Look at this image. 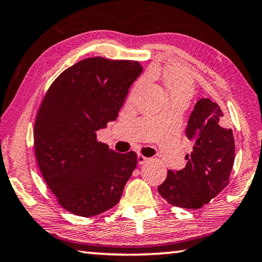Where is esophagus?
<instances>
[{
  "instance_id": "obj_1",
  "label": "esophagus",
  "mask_w": 262,
  "mask_h": 262,
  "mask_svg": "<svg viewBox=\"0 0 262 262\" xmlns=\"http://www.w3.org/2000/svg\"><path fill=\"white\" fill-rule=\"evenodd\" d=\"M137 160H138V164L142 165V164H144L145 162H146L147 158H146V157L142 156V155H138V156H137Z\"/></svg>"
}]
</instances>
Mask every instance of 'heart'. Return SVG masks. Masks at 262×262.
I'll list each match as a JSON object with an SVG mask.
<instances>
[{
    "label": "heart",
    "instance_id": "heart-1",
    "mask_svg": "<svg viewBox=\"0 0 262 262\" xmlns=\"http://www.w3.org/2000/svg\"><path fill=\"white\" fill-rule=\"evenodd\" d=\"M139 85L140 83L137 84L134 91H132V95L137 91ZM166 85L170 99H179L188 103V100L193 96V92H194V85H193L192 79L187 75L182 74V72H174V74L167 75Z\"/></svg>",
    "mask_w": 262,
    "mask_h": 262
}]
</instances>
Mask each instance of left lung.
Instances as JSON below:
<instances>
[{
  "mask_svg": "<svg viewBox=\"0 0 262 262\" xmlns=\"http://www.w3.org/2000/svg\"><path fill=\"white\" fill-rule=\"evenodd\" d=\"M185 134L194 143L191 155L185 157L186 166L168 171L158 192L173 206L196 210L228 185L234 163V138L224 112L210 98L196 102Z\"/></svg>",
  "mask_w": 262,
  "mask_h": 262,
  "instance_id": "left-lung-1",
  "label": "left lung"
}]
</instances>
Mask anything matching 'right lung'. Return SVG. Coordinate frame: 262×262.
<instances>
[{
  "instance_id": "add662e5",
  "label": "right lung",
  "mask_w": 262,
  "mask_h": 262,
  "mask_svg": "<svg viewBox=\"0 0 262 262\" xmlns=\"http://www.w3.org/2000/svg\"><path fill=\"white\" fill-rule=\"evenodd\" d=\"M142 71L136 61L85 58L64 70L44 96L35 122L36 159L59 205L76 215L117 205L136 168L134 151L117 154L96 137L117 119Z\"/></svg>"
}]
</instances>
